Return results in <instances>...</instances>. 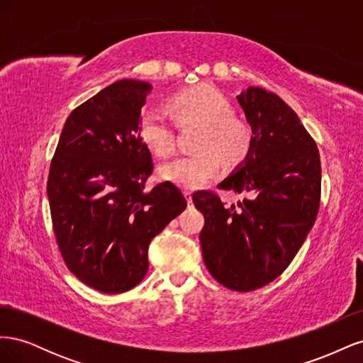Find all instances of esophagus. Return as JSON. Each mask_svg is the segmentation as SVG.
Returning a JSON list of instances; mask_svg holds the SVG:
<instances>
[{
	"mask_svg": "<svg viewBox=\"0 0 363 363\" xmlns=\"http://www.w3.org/2000/svg\"><path fill=\"white\" fill-rule=\"evenodd\" d=\"M184 195H186V199H188V203L192 204V191L191 189H184Z\"/></svg>",
	"mask_w": 363,
	"mask_h": 363,
	"instance_id": "obj_1",
	"label": "esophagus"
}]
</instances>
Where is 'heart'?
Listing matches in <instances>:
<instances>
[{
	"mask_svg": "<svg viewBox=\"0 0 363 363\" xmlns=\"http://www.w3.org/2000/svg\"><path fill=\"white\" fill-rule=\"evenodd\" d=\"M169 107L180 127L201 125L196 150L160 168V175L183 188L194 189L215 179L221 169V157L228 164L242 162L251 148L252 131L245 119L232 113L228 98L208 84L192 86L175 94ZM139 133L142 140L162 157L175 151V131L171 121L159 111H144L140 115Z\"/></svg>",
	"mask_w": 363,
	"mask_h": 363,
	"instance_id": "obj_1",
	"label": "heart"
}]
</instances>
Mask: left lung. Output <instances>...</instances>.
Instances as JSON below:
<instances>
[{"mask_svg": "<svg viewBox=\"0 0 363 363\" xmlns=\"http://www.w3.org/2000/svg\"><path fill=\"white\" fill-rule=\"evenodd\" d=\"M238 101L252 130L251 148L218 188L250 196L230 207L213 191L192 199L204 215L206 268L223 286L248 292L276 280L311 232L321 200V162L313 138L279 95L248 87Z\"/></svg>", "mask_w": 363, "mask_h": 363, "instance_id": "left-lung-1", "label": "left lung"}]
</instances>
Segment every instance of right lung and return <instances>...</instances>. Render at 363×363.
Returning <instances> with one entry per match:
<instances>
[{"label": "right lung", "instance_id": "right-lung-1", "mask_svg": "<svg viewBox=\"0 0 363 363\" xmlns=\"http://www.w3.org/2000/svg\"><path fill=\"white\" fill-rule=\"evenodd\" d=\"M151 84L121 80L75 107L51 160L47 192L65 265L103 294L135 288L148 245L188 203L171 182L145 184L152 157L140 138Z\"/></svg>", "mask_w": 363, "mask_h": 363}]
</instances>
